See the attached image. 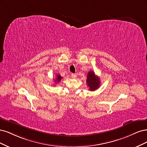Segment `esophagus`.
Instances as JSON below:
<instances>
[{
  "instance_id": "obj_1",
  "label": "esophagus",
  "mask_w": 147,
  "mask_h": 147,
  "mask_svg": "<svg viewBox=\"0 0 147 147\" xmlns=\"http://www.w3.org/2000/svg\"><path fill=\"white\" fill-rule=\"evenodd\" d=\"M71 78L73 79H76V74H71Z\"/></svg>"
}]
</instances>
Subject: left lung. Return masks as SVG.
<instances>
[{
	"instance_id": "obj_1",
	"label": "left lung",
	"mask_w": 147,
	"mask_h": 147,
	"mask_svg": "<svg viewBox=\"0 0 147 147\" xmlns=\"http://www.w3.org/2000/svg\"><path fill=\"white\" fill-rule=\"evenodd\" d=\"M87 84L89 87V90L91 91H94L97 90L100 86V80L96 76L93 71H89L87 76Z\"/></svg>"
}]
</instances>
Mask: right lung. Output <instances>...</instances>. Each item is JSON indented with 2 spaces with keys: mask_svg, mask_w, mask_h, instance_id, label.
Listing matches in <instances>:
<instances>
[{
  "mask_svg": "<svg viewBox=\"0 0 147 147\" xmlns=\"http://www.w3.org/2000/svg\"><path fill=\"white\" fill-rule=\"evenodd\" d=\"M61 79H62V77H61L60 74H57L56 78H55V84H57L58 82H59L60 81V80H61Z\"/></svg>",
  "mask_w": 147,
  "mask_h": 147,
  "instance_id": "add662e5",
  "label": "right lung"
}]
</instances>
